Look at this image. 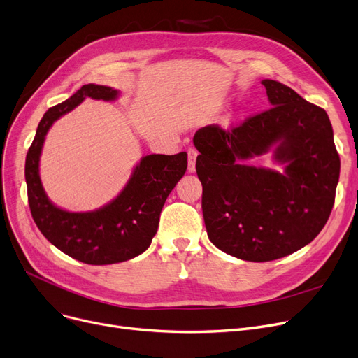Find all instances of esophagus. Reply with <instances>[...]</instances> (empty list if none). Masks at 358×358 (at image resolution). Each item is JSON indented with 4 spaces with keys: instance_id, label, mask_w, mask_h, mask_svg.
Instances as JSON below:
<instances>
[{
    "instance_id": "34e87169",
    "label": "esophagus",
    "mask_w": 358,
    "mask_h": 358,
    "mask_svg": "<svg viewBox=\"0 0 358 358\" xmlns=\"http://www.w3.org/2000/svg\"><path fill=\"white\" fill-rule=\"evenodd\" d=\"M187 153H189V173H194V171H196V158H197L199 152L194 148H190L187 150Z\"/></svg>"
}]
</instances>
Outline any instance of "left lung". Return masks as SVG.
Segmentation results:
<instances>
[{
  "label": "left lung",
  "mask_w": 358,
  "mask_h": 358,
  "mask_svg": "<svg viewBox=\"0 0 358 358\" xmlns=\"http://www.w3.org/2000/svg\"><path fill=\"white\" fill-rule=\"evenodd\" d=\"M272 108L231 129L196 131L197 177L209 240L248 262L288 256L313 241L335 201L341 161L323 108L276 80H262ZM275 146L284 173L241 161Z\"/></svg>",
  "instance_id": "1"
}]
</instances>
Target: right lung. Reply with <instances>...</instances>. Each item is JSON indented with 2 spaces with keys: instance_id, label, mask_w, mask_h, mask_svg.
Returning <instances> with one entry per match:
<instances>
[{
  "instance_id": "add662e5",
  "label": "right lung",
  "mask_w": 358,
  "mask_h": 358,
  "mask_svg": "<svg viewBox=\"0 0 358 358\" xmlns=\"http://www.w3.org/2000/svg\"><path fill=\"white\" fill-rule=\"evenodd\" d=\"M118 92L85 85L67 101L46 111L29 148L24 177L30 213L45 238L67 256L87 265H111L142 255L157 234L168 194L187 169V153L148 155L142 158L124 190L106 206L93 212H67L46 197L39 177L45 136L61 115L86 98L114 101Z\"/></svg>"
}]
</instances>
